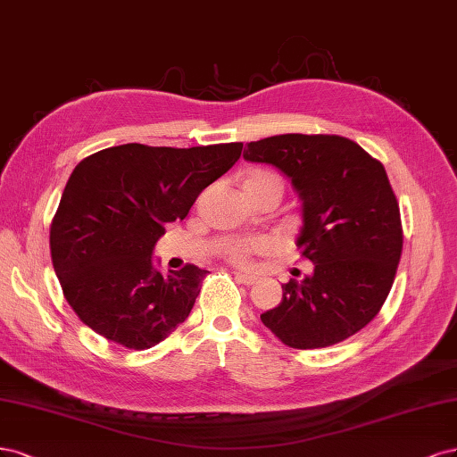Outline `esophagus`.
<instances>
[{"label": "esophagus", "instance_id": "esophagus-1", "mask_svg": "<svg viewBox=\"0 0 457 457\" xmlns=\"http://www.w3.org/2000/svg\"><path fill=\"white\" fill-rule=\"evenodd\" d=\"M235 278H237L239 283H243L246 287H253V285L258 283V277L256 275H248V273H237V275H235Z\"/></svg>", "mask_w": 457, "mask_h": 457}]
</instances>
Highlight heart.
Wrapping results in <instances>:
<instances>
[{
    "label": "heart",
    "mask_w": 457,
    "mask_h": 457,
    "mask_svg": "<svg viewBox=\"0 0 457 457\" xmlns=\"http://www.w3.org/2000/svg\"><path fill=\"white\" fill-rule=\"evenodd\" d=\"M268 187H277L283 194V180L281 176L270 169H253L245 176V189L250 191H260V189H268ZM268 248V245L263 241H233L226 248V256L231 263L239 268H248L253 266L254 256L263 253Z\"/></svg>",
    "instance_id": "heart-1"
}]
</instances>
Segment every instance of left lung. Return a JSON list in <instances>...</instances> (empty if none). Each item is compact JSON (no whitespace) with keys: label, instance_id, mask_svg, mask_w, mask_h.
<instances>
[{"label":"left lung","instance_id":"obj_1","mask_svg":"<svg viewBox=\"0 0 457 457\" xmlns=\"http://www.w3.org/2000/svg\"><path fill=\"white\" fill-rule=\"evenodd\" d=\"M243 157L270 163L303 201L298 237L313 273L283 285L260 319L294 349L328 347L362 330L387 300L403 253V224L381 161L337 135H277Z\"/></svg>","mask_w":457,"mask_h":457}]
</instances>
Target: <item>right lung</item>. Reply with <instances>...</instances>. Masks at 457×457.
<instances>
[{
	"instance_id": "add662e5",
	"label": "right lung",
	"mask_w": 457,
	"mask_h": 457,
	"mask_svg": "<svg viewBox=\"0 0 457 457\" xmlns=\"http://www.w3.org/2000/svg\"><path fill=\"white\" fill-rule=\"evenodd\" d=\"M243 142L155 148L123 144L79 161L51 222V260L76 315L106 340L150 349L184 322L207 270L163 275L152 250L201 191L241 157Z\"/></svg>"
}]
</instances>
